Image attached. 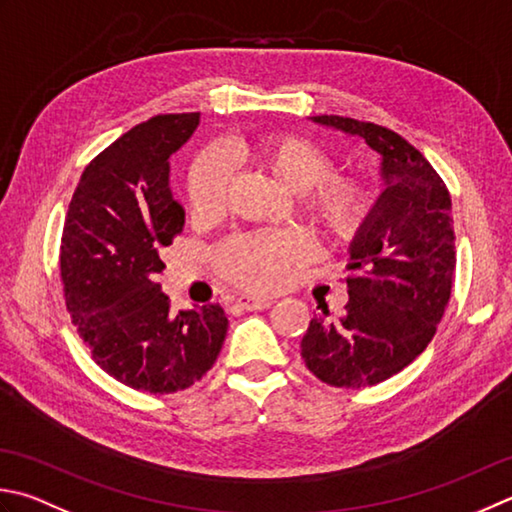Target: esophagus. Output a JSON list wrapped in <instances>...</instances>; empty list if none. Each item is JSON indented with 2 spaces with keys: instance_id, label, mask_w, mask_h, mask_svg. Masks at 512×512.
Segmentation results:
<instances>
[{
  "instance_id": "1",
  "label": "esophagus",
  "mask_w": 512,
  "mask_h": 512,
  "mask_svg": "<svg viewBox=\"0 0 512 512\" xmlns=\"http://www.w3.org/2000/svg\"><path fill=\"white\" fill-rule=\"evenodd\" d=\"M237 306L244 308V310H264L268 306H273V299H270V297H253V295H239Z\"/></svg>"
}]
</instances>
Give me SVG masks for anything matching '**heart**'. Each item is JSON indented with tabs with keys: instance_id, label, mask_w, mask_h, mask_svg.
Segmentation results:
<instances>
[{
	"instance_id": "obj_1",
	"label": "heart",
	"mask_w": 512,
	"mask_h": 512,
	"mask_svg": "<svg viewBox=\"0 0 512 512\" xmlns=\"http://www.w3.org/2000/svg\"><path fill=\"white\" fill-rule=\"evenodd\" d=\"M230 153L268 170L288 190H299L297 204L308 224L326 242L353 239L368 222L373 193L362 179L333 173V155L302 135L266 133L239 139ZM230 162L222 148H206L186 175V202L199 219L215 217L224 206ZM310 239L297 230H264L239 235L217 248V266L230 282L257 293L286 284L290 270L310 253Z\"/></svg>"
}]
</instances>
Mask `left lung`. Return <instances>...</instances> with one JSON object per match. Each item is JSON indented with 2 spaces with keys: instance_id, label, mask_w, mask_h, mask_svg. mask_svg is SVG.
Here are the masks:
<instances>
[{
  "instance_id": "obj_1",
  "label": "left lung",
  "mask_w": 512,
  "mask_h": 512,
  "mask_svg": "<svg viewBox=\"0 0 512 512\" xmlns=\"http://www.w3.org/2000/svg\"><path fill=\"white\" fill-rule=\"evenodd\" d=\"M315 124L362 137L382 157L386 190L350 242L348 304L339 322L310 319L302 357L337 388L375 386L424 353L448 306L455 275V230L448 188L402 135L339 115Z\"/></svg>"
}]
</instances>
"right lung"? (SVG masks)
<instances>
[{"label":"right lung","instance_id":"1","mask_svg":"<svg viewBox=\"0 0 512 512\" xmlns=\"http://www.w3.org/2000/svg\"><path fill=\"white\" fill-rule=\"evenodd\" d=\"M199 124V113L157 115L90 162L68 206L62 235L64 297L95 364L150 395L199 382L222 350L228 319L219 304L170 310L155 275L162 248L184 228L168 186V159Z\"/></svg>","mask_w":512,"mask_h":512}]
</instances>
